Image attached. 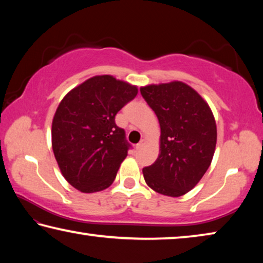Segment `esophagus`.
<instances>
[{
  "label": "esophagus",
  "instance_id": "obj_1",
  "mask_svg": "<svg viewBox=\"0 0 263 263\" xmlns=\"http://www.w3.org/2000/svg\"><path fill=\"white\" fill-rule=\"evenodd\" d=\"M146 144H147V141H146V139H141L139 144H137V146H136V149H137V151L141 149L142 147H144V146H145Z\"/></svg>",
  "mask_w": 263,
  "mask_h": 263
}]
</instances>
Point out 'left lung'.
I'll return each instance as SVG.
<instances>
[{"label":"left lung","mask_w":263,"mask_h":263,"mask_svg":"<svg viewBox=\"0 0 263 263\" xmlns=\"http://www.w3.org/2000/svg\"><path fill=\"white\" fill-rule=\"evenodd\" d=\"M140 92L159 119V157L142 169L157 193L180 197L195 188L210 167L217 125L206 101L182 81L148 84Z\"/></svg>","instance_id":"left-lung-1"}]
</instances>
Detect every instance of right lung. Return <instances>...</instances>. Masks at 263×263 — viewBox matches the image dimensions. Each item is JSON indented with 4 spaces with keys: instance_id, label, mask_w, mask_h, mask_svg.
I'll list each match as a JSON object with an SVG mask.
<instances>
[{
    "instance_id": "right-lung-1",
    "label": "right lung",
    "mask_w": 263,
    "mask_h": 263,
    "mask_svg": "<svg viewBox=\"0 0 263 263\" xmlns=\"http://www.w3.org/2000/svg\"><path fill=\"white\" fill-rule=\"evenodd\" d=\"M137 94V86L96 75L61 100L52 121V148L62 176L75 189L92 194L112 184L130 146L115 117Z\"/></svg>"
}]
</instances>
